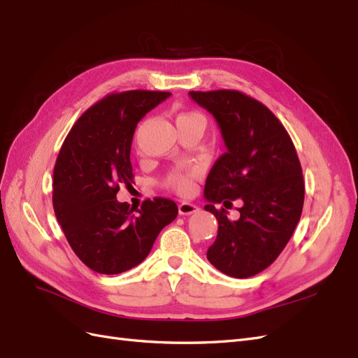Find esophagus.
<instances>
[{
  "label": "esophagus",
  "instance_id": "1",
  "mask_svg": "<svg viewBox=\"0 0 358 358\" xmlns=\"http://www.w3.org/2000/svg\"><path fill=\"white\" fill-rule=\"evenodd\" d=\"M199 210V206H196L194 203L189 201H182L179 204V213L180 215H192Z\"/></svg>",
  "mask_w": 358,
  "mask_h": 358
}]
</instances>
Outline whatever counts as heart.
<instances>
[{"mask_svg": "<svg viewBox=\"0 0 358 358\" xmlns=\"http://www.w3.org/2000/svg\"><path fill=\"white\" fill-rule=\"evenodd\" d=\"M189 121H197L201 122L203 125L204 117L196 112H189V113H180L176 117V125L178 124H183V122H189ZM196 178V171H188V173H179V175H175L170 179V185L175 188L179 192H189L192 189V180Z\"/></svg>", "mask_w": 358, "mask_h": 358, "instance_id": "1", "label": "heart"}]
</instances>
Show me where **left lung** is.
Instances as JSON below:
<instances>
[{"label":"left lung","instance_id":"1","mask_svg":"<svg viewBox=\"0 0 358 358\" xmlns=\"http://www.w3.org/2000/svg\"><path fill=\"white\" fill-rule=\"evenodd\" d=\"M218 122L227 148L206 179L204 209L218 220L208 259L220 272L249 278L282 252L300 221L305 200L301 166L284 125L264 104L239 91H191ZM241 199V218L214 208Z\"/></svg>","mask_w":358,"mask_h":358}]
</instances>
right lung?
<instances>
[{"label": "right lung", "instance_id": "right-lung-1", "mask_svg": "<svg viewBox=\"0 0 358 358\" xmlns=\"http://www.w3.org/2000/svg\"><path fill=\"white\" fill-rule=\"evenodd\" d=\"M170 95L140 90L107 95L64 140L53 169V210L74 254L96 273L117 275L142 263L178 216L169 199L145 200L140 209L116 200L119 185L133 183L129 152L138 121Z\"/></svg>", "mask_w": 358, "mask_h": 358}]
</instances>
